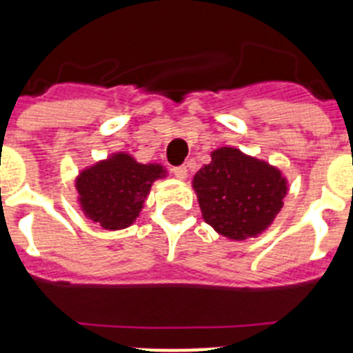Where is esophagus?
<instances>
[{
	"instance_id": "esophagus-1",
	"label": "esophagus",
	"mask_w": 353,
	"mask_h": 353,
	"mask_svg": "<svg viewBox=\"0 0 353 353\" xmlns=\"http://www.w3.org/2000/svg\"><path fill=\"white\" fill-rule=\"evenodd\" d=\"M173 174L179 180H185L187 179V168L185 166H176L173 168Z\"/></svg>"
}]
</instances>
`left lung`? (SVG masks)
I'll return each mask as SVG.
<instances>
[{"label":"left lung","mask_w":353,"mask_h":353,"mask_svg":"<svg viewBox=\"0 0 353 353\" xmlns=\"http://www.w3.org/2000/svg\"><path fill=\"white\" fill-rule=\"evenodd\" d=\"M210 157L192 179L205 223L233 242L256 239L281 212L288 179L235 146L212 150Z\"/></svg>","instance_id":"1"}]
</instances>
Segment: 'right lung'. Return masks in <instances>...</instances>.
<instances>
[{
    "mask_svg": "<svg viewBox=\"0 0 353 353\" xmlns=\"http://www.w3.org/2000/svg\"><path fill=\"white\" fill-rule=\"evenodd\" d=\"M166 176L159 162L141 164L127 152H114L79 171L74 182L77 207L108 232L123 230L136 223L155 180Z\"/></svg>",
    "mask_w": 353,
    "mask_h": 353,
    "instance_id": "1",
    "label": "right lung"
}]
</instances>
